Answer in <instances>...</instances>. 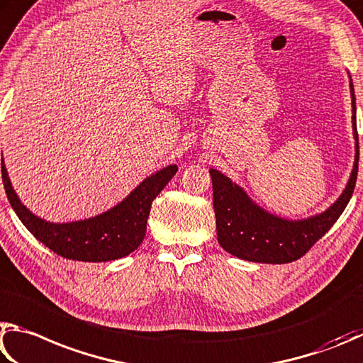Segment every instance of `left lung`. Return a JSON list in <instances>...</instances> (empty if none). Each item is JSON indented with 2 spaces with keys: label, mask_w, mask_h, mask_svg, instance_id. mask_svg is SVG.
Returning a JSON list of instances; mask_svg holds the SVG:
<instances>
[{
  "label": "left lung",
  "mask_w": 363,
  "mask_h": 363,
  "mask_svg": "<svg viewBox=\"0 0 363 363\" xmlns=\"http://www.w3.org/2000/svg\"><path fill=\"white\" fill-rule=\"evenodd\" d=\"M352 127L355 162L347 186L325 212L306 220H284L258 207L236 183L221 172L211 169L213 211L217 218L218 242L231 255L255 263L282 264L306 255L325 234L352 198L359 172V135L355 123V95L351 81Z\"/></svg>",
  "instance_id": "left-lung-1"
}]
</instances>
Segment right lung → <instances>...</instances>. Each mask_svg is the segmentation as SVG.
<instances>
[{
    "label": "right lung",
    "instance_id": "add662e5",
    "mask_svg": "<svg viewBox=\"0 0 363 363\" xmlns=\"http://www.w3.org/2000/svg\"><path fill=\"white\" fill-rule=\"evenodd\" d=\"M177 170V165H169L145 178L123 202L97 217L72 223H50L38 218L22 204L11 185L4 162L1 164L6 196L25 228L57 255L91 263L123 258L142 244L152 201Z\"/></svg>",
    "mask_w": 363,
    "mask_h": 363
}]
</instances>
